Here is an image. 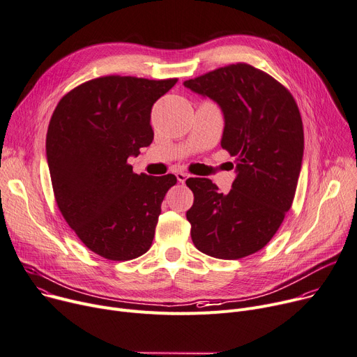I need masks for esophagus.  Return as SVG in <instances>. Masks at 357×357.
<instances>
[{
    "instance_id": "obj_1",
    "label": "esophagus",
    "mask_w": 357,
    "mask_h": 357,
    "mask_svg": "<svg viewBox=\"0 0 357 357\" xmlns=\"http://www.w3.org/2000/svg\"><path fill=\"white\" fill-rule=\"evenodd\" d=\"M176 177H177V180H178L180 183H185V180L188 178V174H185V173H181V172H178V173L176 174Z\"/></svg>"
}]
</instances>
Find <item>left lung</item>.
Masks as SVG:
<instances>
[{
  "label": "left lung",
  "instance_id": "1",
  "mask_svg": "<svg viewBox=\"0 0 357 357\" xmlns=\"http://www.w3.org/2000/svg\"><path fill=\"white\" fill-rule=\"evenodd\" d=\"M184 87L222 108V147L236 157V178L223 195L208 178H188L191 240L215 259L250 256L271 240L290 210L303 160L298 107L279 81L244 63L217 68Z\"/></svg>",
  "mask_w": 357,
  "mask_h": 357
}]
</instances>
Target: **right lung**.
<instances>
[{
	"label": "right lung",
	"mask_w": 357,
	"mask_h": 357,
	"mask_svg": "<svg viewBox=\"0 0 357 357\" xmlns=\"http://www.w3.org/2000/svg\"><path fill=\"white\" fill-rule=\"evenodd\" d=\"M177 78L107 75L66 94L47 131V162L57 206L96 255L126 261L154 238L164 196L176 176L134 174L127 162L151 144L153 104Z\"/></svg>",
	"instance_id": "add662e5"
}]
</instances>
